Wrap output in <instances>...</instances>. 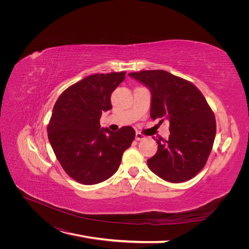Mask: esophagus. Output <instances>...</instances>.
<instances>
[{"label":"esophagus","instance_id":"34e87169","mask_svg":"<svg viewBox=\"0 0 249 249\" xmlns=\"http://www.w3.org/2000/svg\"><path fill=\"white\" fill-rule=\"evenodd\" d=\"M135 139L137 140V141H140V140H143V139H145V136L144 135H142L141 133H136V135H135Z\"/></svg>","mask_w":249,"mask_h":249}]
</instances>
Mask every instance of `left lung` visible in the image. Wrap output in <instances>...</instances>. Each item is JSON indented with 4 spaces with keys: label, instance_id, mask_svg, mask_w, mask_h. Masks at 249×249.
<instances>
[{
    "label": "left lung",
    "instance_id": "left-lung-1",
    "mask_svg": "<svg viewBox=\"0 0 249 249\" xmlns=\"http://www.w3.org/2000/svg\"><path fill=\"white\" fill-rule=\"evenodd\" d=\"M149 89L150 117L169 122L168 140L147 160L150 171L169 182L191 179L205 166L216 135L215 116L192 83L165 71L130 72Z\"/></svg>",
    "mask_w": 249,
    "mask_h": 249
}]
</instances>
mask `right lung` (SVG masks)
I'll list each match as a JSON object with an SVG mask.
<instances>
[{"label": "right lung", "mask_w": 249, "mask_h": 249, "mask_svg": "<svg viewBox=\"0 0 249 249\" xmlns=\"http://www.w3.org/2000/svg\"><path fill=\"white\" fill-rule=\"evenodd\" d=\"M124 78V71L91 74L65 89L54 105L48 139L64 172L81 184L111 178L135 138L130 126L112 132L100 125L102 113L112 109L111 94Z\"/></svg>", "instance_id": "add662e5"}]
</instances>
